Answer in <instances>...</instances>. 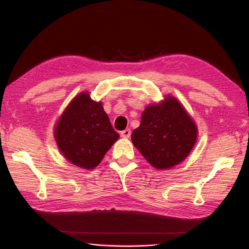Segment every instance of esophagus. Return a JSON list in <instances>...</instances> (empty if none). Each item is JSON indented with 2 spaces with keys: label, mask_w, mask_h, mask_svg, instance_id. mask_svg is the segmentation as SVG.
<instances>
[{
  "label": "esophagus",
  "mask_w": 249,
  "mask_h": 249,
  "mask_svg": "<svg viewBox=\"0 0 249 249\" xmlns=\"http://www.w3.org/2000/svg\"><path fill=\"white\" fill-rule=\"evenodd\" d=\"M130 135H131L130 129H125L121 131V137H123V138H129Z\"/></svg>",
  "instance_id": "1"
}]
</instances>
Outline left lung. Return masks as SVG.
Wrapping results in <instances>:
<instances>
[{
	"instance_id": "obj_1",
	"label": "left lung",
	"mask_w": 249,
	"mask_h": 249,
	"mask_svg": "<svg viewBox=\"0 0 249 249\" xmlns=\"http://www.w3.org/2000/svg\"><path fill=\"white\" fill-rule=\"evenodd\" d=\"M198 129L177 98L170 95L163 102L144 109L131 141L151 165L162 170L183 161L194 147Z\"/></svg>"
}]
</instances>
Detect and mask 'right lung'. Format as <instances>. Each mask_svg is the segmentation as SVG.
I'll use <instances>...</instances> for the list:
<instances>
[{"label":"right lung","mask_w":249,"mask_h":249,"mask_svg":"<svg viewBox=\"0 0 249 249\" xmlns=\"http://www.w3.org/2000/svg\"><path fill=\"white\" fill-rule=\"evenodd\" d=\"M119 134L113 129L103 104L82 92L67 106L54 128V138L68 161L94 169L102 161Z\"/></svg>","instance_id":"1"}]
</instances>
